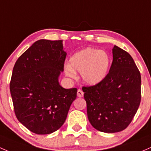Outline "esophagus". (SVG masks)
<instances>
[{"label": "esophagus", "instance_id": "34e87169", "mask_svg": "<svg viewBox=\"0 0 151 151\" xmlns=\"http://www.w3.org/2000/svg\"><path fill=\"white\" fill-rule=\"evenodd\" d=\"M77 96L78 97H82L83 96V92L81 89H78L77 91Z\"/></svg>", "mask_w": 151, "mask_h": 151}]
</instances>
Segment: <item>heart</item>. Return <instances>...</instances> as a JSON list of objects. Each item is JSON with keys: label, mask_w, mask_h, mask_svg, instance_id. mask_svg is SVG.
<instances>
[{"label": "heart", "mask_w": 151, "mask_h": 151, "mask_svg": "<svg viewBox=\"0 0 151 151\" xmlns=\"http://www.w3.org/2000/svg\"><path fill=\"white\" fill-rule=\"evenodd\" d=\"M70 65L65 68L67 76L74 78L76 76L75 70L79 71L85 83L97 85L108 75L110 58L104 51L88 47L75 53L70 59Z\"/></svg>", "instance_id": "obj_1"}]
</instances>
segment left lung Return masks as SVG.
I'll use <instances>...</instances> for the list:
<instances>
[{
    "label": "left lung",
    "instance_id": "left-lung-1",
    "mask_svg": "<svg viewBox=\"0 0 151 151\" xmlns=\"http://www.w3.org/2000/svg\"><path fill=\"white\" fill-rule=\"evenodd\" d=\"M82 90L91 126L102 132H119L132 122L140 104V73L131 55L114 46L106 78Z\"/></svg>",
    "mask_w": 151,
    "mask_h": 151
}]
</instances>
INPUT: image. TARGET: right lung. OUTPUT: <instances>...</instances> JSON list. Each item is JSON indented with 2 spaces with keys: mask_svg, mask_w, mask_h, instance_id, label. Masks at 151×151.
Returning <instances> with one entry per match:
<instances>
[{
  "mask_svg": "<svg viewBox=\"0 0 151 151\" xmlns=\"http://www.w3.org/2000/svg\"><path fill=\"white\" fill-rule=\"evenodd\" d=\"M67 53L63 41H35L17 60L10 91L18 121L32 132L48 134L63 125L77 88L59 83Z\"/></svg>",
  "mask_w": 151,
  "mask_h": 151,
  "instance_id": "right-lung-1",
  "label": "right lung"
}]
</instances>
